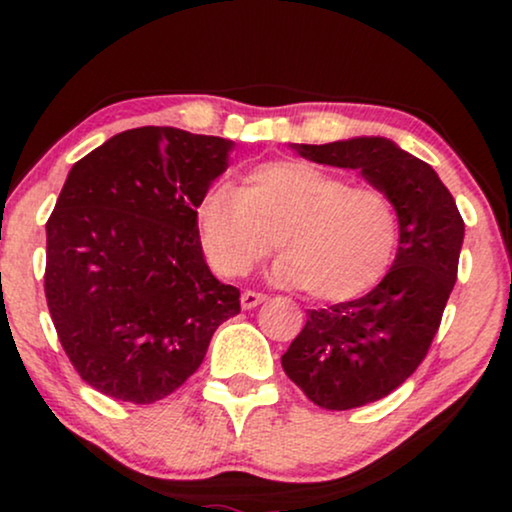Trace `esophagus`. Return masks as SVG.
I'll list each match as a JSON object with an SVG mask.
<instances>
[{"label":"esophagus","instance_id":"34e87169","mask_svg":"<svg viewBox=\"0 0 512 512\" xmlns=\"http://www.w3.org/2000/svg\"><path fill=\"white\" fill-rule=\"evenodd\" d=\"M265 298H268V296H265V293H258V291H244V293H242V298H240V303H242L244 310H251V307L261 305Z\"/></svg>","mask_w":512,"mask_h":512}]
</instances>
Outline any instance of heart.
<instances>
[{
    "label": "heart",
    "instance_id": "obj_1",
    "mask_svg": "<svg viewBox=\"0 0 512 512\" xmlns=\"http://www.w3.org/2000/svg\"><path fill=\"white\" fill-rule=\"evenodd\" d=\"M202 244L226 277L249 275L279 247L275 279L303 286L324 303L370 289L394 258L398 214L377 186H349L345 177L300 160L251 170L242 188L209 186L195 209Z\"/></svg>",
    "mask_w": 512,
    "mask_h": 512
}]
</instances>
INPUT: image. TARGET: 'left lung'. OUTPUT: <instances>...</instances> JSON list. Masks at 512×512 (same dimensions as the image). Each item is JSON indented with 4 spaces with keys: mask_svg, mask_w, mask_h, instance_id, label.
Masks as SVG:
<instances>
[{
    "mask_svg": "<svg viewBox=\"0 0 512 512\" xmlns=\"http://www.w3.org/2000/svg\"><path fill=\"white\" fill-rule=\"evenodd\" d=\"M293 149L314 163L361 170L398 214L401 240L382 282L363 298L307 312L282 356L284 373L314 405L361 408L401 387L429 352L457 282L464 219L433 167L389 139Z\"/></svg>",
    "mask_w": 512,
    "mask_h": 512,
    "instance_id": "obj_1",
    "label": "left lung"
}]
</instances>
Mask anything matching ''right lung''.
<instances>
[{
    "instance_id": "right-lung-1",
    "label": "right lung",
    "mask_w": 512,
    "mask_h": 512,
    "mask_svg": "<svg viewBox=\"0 0 512 512\" xmlns=\"http://www.w3.org/2000/svg\"><path fill=\"white\" fill-rule=\"evenodd\" d=\"M230 149L144 125L69 172L46 223L44 291L62 349L100 394L139 405L170 396L240 314V289L209 272L195 216Z\"/></svg>"
}]
</instances>
